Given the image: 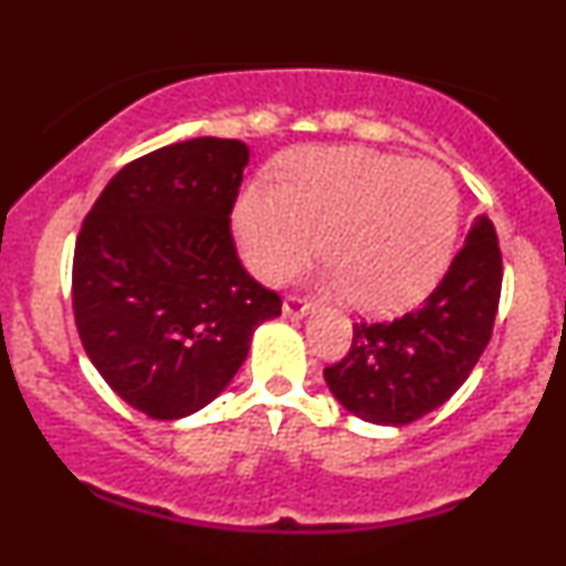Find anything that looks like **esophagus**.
I'll return each instance as SVG.
<instances>
[{"instance_id": "1", "label": "esophagus", "mask_w": 566, "mask_h": 566, "mask_svg": "<svg viewBox=\"0 0 566 566\" xmlns=\"http://www.w3.org/2000/svg\"><path fill=\"white\" fill-rule=\"evenodd\" d=\"M284 316H305L311 311V303L301 295H287L284 297Z\"/></svg>"}]
</instances>
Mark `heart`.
Listing matches in <instances>:
<instances>
[{
  "instance_id": "obj_1",
  "label": "heart",
  "mask_w": 566,
  "mask_h": 566,
  "mask_svg": "<svg viewBox=\"0 0 566 566\" xmlns=\"http://www.w3.org/2000/svg\"><path fill=\"white\" fill-rule=\"evenodd\" d=\"M279 186H244L233 233L265 282L333 261L327 284L369 314L407 308L433 290L458 237V188L433 161L361 146L295 148L276 167Z\"/></svg>"
}]
</instances>
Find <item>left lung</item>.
I'll return each instance as SVG.
<instances>
[{
    "instance_id": "left-lung-1",
    "label": "left lung",
    "mask_w": 566,
    "mask_h": 566,
    "mask_svg": "<svg viewBox=\"0 0 566 566\" xmlns=\"http://www.w3.org/2000/svg\"><path fill=\"white\" fill-rule=\"evenodd\" d=\"M503 255L492 220H473L463 250L418 308L356 322L348 354L324 367L329 391L367 423L407 426L469 380L495 327Z\"/></svg>"
}]
</instances>
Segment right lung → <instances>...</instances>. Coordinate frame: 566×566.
<instances>
[{"label": "right lung", "instance_id": "1", "mask_svg": "<svg viewBox=\"0 0 566 566\" xmlns=\"http://www.w3.org/2000/svg\"><path fill=\"white\" fill-rule=\"evenodd\" d=\"M250 148L193 138L133 159L108 180L74 247L71 297L103 380L154 420L210 405L282 297L244 271L231 210Z\"/></svg>", "mask_w": 566, "mask_h": 566}]
</instances>
